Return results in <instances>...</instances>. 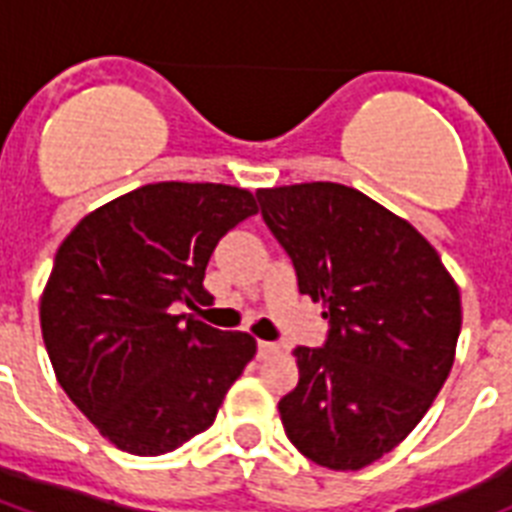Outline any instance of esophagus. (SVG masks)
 Masks as SVG:
<instances>
[{
  "label": "esophagus",
  "instance_id": "34e87169",
  "mask_svg": "<svg viewBox=\"0 0 512 512\" xmlns=\"http://www.w3.org/2000/svg\"><path fill=\"white\" fill-rule=\"evenodd\" d=\"M273 353H279V345H276V342H265V340L257 342V356L268 358L273 356Z\"/></svg>",
  "mask_w": 512,
  "mask_h": 512
}]
</instances>
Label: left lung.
Returning <instances> with one entry per match:
<instances>
[{
    "label": "left lung",
    "instance_id": "8db88e82",
    "mask_svg": "<svg viewBox=\"0 0 512 512\" xmlns=\"http://www.w3.org/2000/svg\"><path fill=\"white\" fill-rule=\"evenodd\" d=\"M257 199L300 295L332 324L324 348H295L281 425L321 468L361 470L417 428L452 372L460 287L409 220L356 188L295 183Z\"/></svg>",
    "mask_w": 512,
    "mask_h": 512
}]
</instances>
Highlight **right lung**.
<instances>
[{
    "label": "right lung",
    "instance_id": "add662e5",
    "mask_svg": "<svg viewBox=\"0 0 512 512\" xmlns=\"http://www.w3.org/2000/svg\"><path fill=\"white\" fill-rule=\"evenodd\" d=\"M247 188L148 183L84 215L39 300L47 356L76 409L122 452L156 457L215 422L255 358L247 332L172 311L201 303L217 241L255 215Z\"/></svg>",
    "mask_w": 512,
    "mask_h": 512
}]
</instances>
